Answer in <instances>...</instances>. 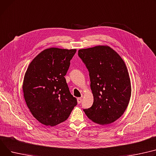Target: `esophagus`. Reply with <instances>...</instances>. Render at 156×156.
I'll return each instance as SVG.
<instances>
[{
  "label": "esophagus",
  "mask_w": 156,
  "mask_h": 156,
  "mask_svg": "<svg viewBox=\"0 0 156 156\" xmlns=\"http://www.w3.org/2000/svg\"><path fill=\"white\" fill-rule=\"evenodd\" d=\"M81 101H82V98H77L78 103H81Z\"/></svg>",
  "instance_id": "obj_1"
}]
</instances>
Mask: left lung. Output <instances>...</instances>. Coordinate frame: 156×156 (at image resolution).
Segmentation results:
<instances>
[{
	"mask_svg": "<svg viewBox=\"0 0 156 156\" xmlns=\"http://www.w3.org/2000/svg\"><path fill=\"white\" fill-rule=\"evenodd\" d=\"M89 72L93 103L83 109L87 116L100 125L117 120L126 111L131 96L129 73L119 55L107 46L78 51Z\"/></svg>",
	"mask_w": 156,
	"mask_h": 156,
	"instance_id": "1",
	"label": "left lung"
}]
</instances>
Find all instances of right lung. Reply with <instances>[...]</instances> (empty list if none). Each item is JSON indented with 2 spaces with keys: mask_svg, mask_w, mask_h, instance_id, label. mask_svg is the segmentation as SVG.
I'll list each match as a JSON object with an SVG mask.
<instances>
[{
  "mask_svg": "<svg viewBox=\"0 0 156 156\" xmlns=\"http://www.w3.org/2000/svg\"><path fill=\"white\" fill-rule=\"evenodd\" d=\"M76 49H46L30 63L23 90L26 104L34 118L46 126L65 121L77 105L65 78Z\"/></svg>",
  "mask_w": 156,
  "mask_h": 156,
  "instance_id": "obj_1",
  "label": "right lung"
}]
</instances>
